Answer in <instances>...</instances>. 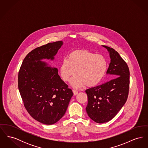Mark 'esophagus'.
<instances>
[{"label":"esophagus","mask_w":148,"mask_h":148,"mask_svg":"<svg viewBox=\"0 0 148 148\" xmlns=\"http://www.w3.org/2000/svg\"><path fill=\"white\" fill-rule=\"evenodd\" d=\"M73 94H74V95H76L77 94V93H78V92H77V90H73Z\"/></svg>","instance_id":"34e87169"}]
</instances>
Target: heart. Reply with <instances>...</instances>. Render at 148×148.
<instances>
[{"label":"heart","instance_id":"1","mask_svg":"<svg viewBox=\"0 0 148 148\" xmlns=\"http://www.w3.org/2000/svg\"><path fill=\"white\" fill-rule=\"evenodd\" d=\"M108 64L106 57L85 49L71 52L60 64L59 73L64 82L71 80L73 87L79 88L86 85L95 86L106 75Z\"/></svg>","mask_w":148,"mask_h":148}]
</instances>
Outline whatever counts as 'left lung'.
Masks as SVG:
<instances>
[{
    "instance_id": "8db88e82",
    "label": "left lung",
    "mask_w": 148,
    "mask_h": 148,
    "mask_svg": "<svg viewBox=\"0 0 148 148\" xmlns=\"http://www.w3.org/2000/svg\"><path fill=\"white\" fill-rule=\"evenodd\" d=\"M110 53L111 62L106 73L112 79L85 90L88 103L86 111L97 123L110 121L127 101L130 84L129 67L119 54L112 48L103 45Z\"/></svg>"
}]
</instances>
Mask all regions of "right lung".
Masks as SVG:
<instances>
[{"mask_svg": "<svg viewBox=\"0 0 148 148\" xmlns=\"http://www.w3.org/2000/svg\"><path fill=\"white\" fill-rule=\"evenodd\" d=\"M62 45V41L49 42L32 50L18 73V88L26 110L34 119L47 125L63 116L73 95L58 69L40 60H53Z\"/></svg>", "mask_w": 148, "mask_h": 148, "instance_id": "1", "label": "right lung"}]
</instances>
